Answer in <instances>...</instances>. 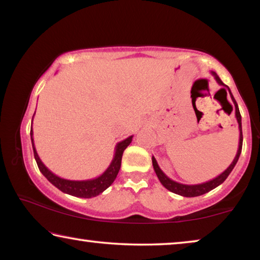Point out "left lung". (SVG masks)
Instances as JSON below:
<instances>
[{
    "label": "left lung",
    "instance_id": "1",
    "mask_svg": "<svg viewBox=\"0 0 260 260\" xmlns=\"http://www.w3.org/2000/svg\"><path fill=\"white\" fill-rule=\"evenodd\" d=\"M213 77L217 82L219 83L220 86H223L226 87L228 91H230V95L232 98L233 103L235 105V117H236V120L239 122V131H240V142H239V149H237V152H236V156L234 158V160L232 161V164L227 167V170L223 171V172L218 175L217 178H214L212 180H210V181H206L203 183H200V184H183V183H179L177 181H173L172 179H170L167 175L162 172L160 170V167L158 166L157 164V160L156 158L152 156V165H153V170H155V172L157 174L158 179H159L160 183L164 186L166 189H169L170 191H172L174 193H178V195H181L183 197H196V196H201L203 195V193L209 192L210 190H212L215 187H218L225 180L227 179L228 175L231 174V172L234 169L237 160H239L240 155H241V151H242V143H243V135H242V118H241V113H240V110H239V105H237L236 101L234 99V96H233L232 91L230 89V87L226 86L225 83H223L221 80H220V78L217 76V73L212 72ZM223 90L226 91L225 88H222ZM227 93V91H226Z\"/></svg>",
    "mask_w": 260,
    "mask_h": 260
}]
</instances>
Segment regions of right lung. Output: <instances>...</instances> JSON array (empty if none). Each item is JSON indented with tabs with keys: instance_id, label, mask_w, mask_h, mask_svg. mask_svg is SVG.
Segmentation results:
<instances>
[{
	"instance_id": "add662e5",
	"label": "right lung",
	"mask_w": 260,
	"mask_h": 260,
	"mask_svg": "<svg viewBox=\"0 0 260 260\" xmlns=\"http://www.w3.org/2000/svg\"><path fill=\"white\" fill-rule=\"evenodd\" d=\"M35 114V113H34ZM34 117V116H33ZM33 122V118H32ZM133 139V135H131L129 138L125 139L121 142L117 143L116 148H114V156L111 161V164L109 165L107 170L104 171L103 174H101L100 177L90 179V180H67L63 178L57 177L56 174L51 172L50 170H48V167L41 161L40 157H39L37 149L34 147V140H33V131L30 129V141H32V147L34 152V158L37 160V164L40 172L45 175L48 181L54 184L56 188H58L60 191L69 195L81 197V199H91L102 193L105 189L111 186L114 179L117 178V174L119 172L120 166H121V157L124 153L125 149L129 146Z\"/></svg>"
}]
</instances>
